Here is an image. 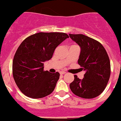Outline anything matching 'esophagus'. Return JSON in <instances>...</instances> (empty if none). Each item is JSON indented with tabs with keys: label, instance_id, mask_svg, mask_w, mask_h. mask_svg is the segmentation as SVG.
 <instances>
[{
	"label": "esophagus",
	"instance_id": "obj_1",
	"mask_svg": "<svg viewBox=\"0 0 121 121\" xmlns=\"http://www.w3.org/2000/svg\"><path fill=\"white\" fill-rule=\"evenodd\" d=\"M65 73H66V72H65V71H62L60 72V74H65Z\"/></svg>",
	"mask_w": 121,
	"mask_h": 121
}]
</instances>
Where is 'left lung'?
Here are the masks:
<instances>
[{
	"label": "left lung",
	"instance_id": "obj_1",
	"mask_svg": "<svg viewBox=\"0 0 121 121\" xmlns=\"http://www.w3.org/2000/svg\"><path fill=\"white\" fill-rule=\"evenodd\" d=\"M69 36L81 48L78 64L81 70L85 71L82 79L74 76L70 89L81 98H96L103 92L110 79V62L107 53L100 42L88 36L72 34Z\"/></svg>",
	"mask_w": 121,
	"mask_h": 121
}]
</instances>
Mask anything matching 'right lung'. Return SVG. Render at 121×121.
I'll return each mask as SVG.
<instances>
[{"mask_svg":"<svg viewBox=\"0 0 121 121\" xmlns=\"http://www.w3.org/2000/svg\"><path fill=\"white\" fill-rule=\"evenodd\" d=\"M64 33H38L22 42L13 61V75L22 93L33 99L45 97L55 88L60 74L43 71L56 48L68 38Z\"/></svg>","mask_w":121,"mask_h":121,"instance_id":"right-lung-1","label":"right lung"}]
</instances>
